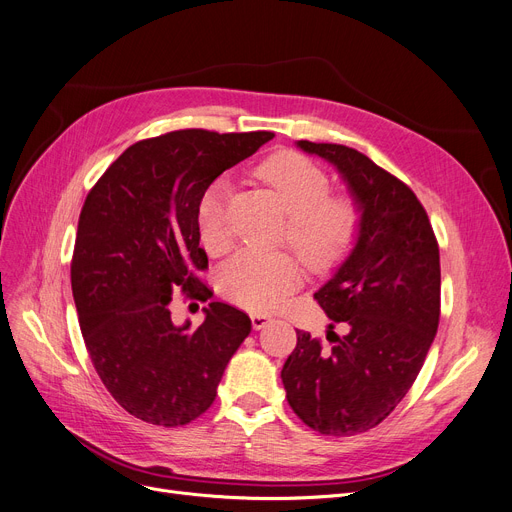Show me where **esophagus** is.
<instances>
[{"instance_id": "esophagus-1", "label": "esophagus", "mask_w": 512, "mask_h": 512, "mask_svg": "<svg viewBox=\"0 0 512 512\" xmlns=\"http://www.w3.org/2000/svg\"><path fill=\"white\" fill-rule=\"evenodd\" d=\"M252 319V327L256 329V331H260V329H264L266 325L271 323V316H266V314H252L250 316Z\"/></svg>"}]
</instances>
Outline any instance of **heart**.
<instances>
[{
	"label": "heart",
	"instance_id": "1",
	"mask_svg": "<svg viewBox=\"0 0 512 512\" xmlns=\"http://www.w3.org/2000/svg\"><path fill=\"white\" fill-rule=\"evenodd\" d=\"M256 177L287 216L279 243L294 250L314 275L333 273L350 258L362 235L364 210L352 193L331 191L323 166L298 152H279L256 168ZM227 198V187L214 183L198 206V235L212 256L233 246ZM302 283V264L283 252H241L218 273L221 294L254 314L279 310Z\"/></svg>",
	"mask_w": 512,
	"mask_h": 512
}]
</instances>
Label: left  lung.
Returning a JSON list of instances; mask_svg holds the SVG:
<instances>
[{
	"label": "left lung",
	"instance_id": "1",
	"mask_svg": "<svg viewBox=\"0 0 512 512\" xmlns=\"http://www.w3.org/2000/svg\"><path fill=\"white\" fill-rule=\"evenodd\" d=\"M337 166L364 210L358 246L314 294L331 348L296 331L281 379L296 415L323 435H356L389 417L415 383L440 325V248L406 183L339 143L298 141ZM342 324L346 336L332 329Z\"/></svg>",
	"mask_w": 512,
	"mask_h": 512
}]
</instances>
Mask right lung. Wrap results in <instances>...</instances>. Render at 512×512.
<instances>
[{
	"instance_id": "add662e5",
	"label": "right lung",
	"mask_w": 512,
	"mask_h": 512,
	"mask_svg": "<svg viewBox=\"0 0 512 512\" xmlns=\"http://www.w3.org/2000/svg\"><path fill=\"white\" fill-rule=\"evenodd\" d=\"M275 133L181 129L141 139L87 193L70 262L72 298L93 367L129 415L162 427L198 419L252 321L210 302L196 331L177 300L208 302L198 206L210 183Z\"/></svg>"
}]
</instances>
